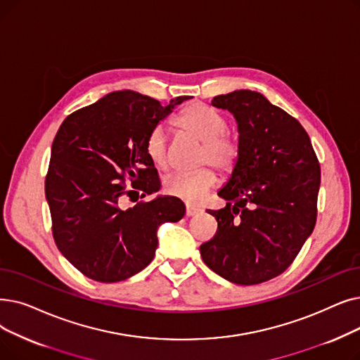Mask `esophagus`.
Returning <instances> with one entry per match:
<instances>
[{
    "label": "esophagus",
    "instance_id": "esophagus-1",
    "mask_svg": "<svg viewBox=\"0 0 360 360\" xmlns=\"http://www.w3.org/2000/svg\"><path fill=\"white\" fill-rule=\"evenodd\" d=\"M200 212H201L200 207H195V206H191V205H186V207H185V214L186 216H194V214H197Z\"/></svg>",
    "mask_w": 360,
    "mask_h": 360
}]
</instances>
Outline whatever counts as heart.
Masks as SVG:
<instances>
[{"mask_svg": "<svg viewBox=\"0 0 360 360\" xmlns=\"http://www.w3.org/2000/svg\"><path fill=\"white\" fill-rule=\"evenodd\" d=\"M175 124L185 134L202 143L200 166L213 165L219 170L229 172L240 159V144L236 136L228 134L226 120L210 107L194 103L175 119ZM146 154L151 163L162 170L169 167L167 139L162 127L153 128L146 138ZM217 184V174L212 167H205L191 175H170L165 179V193L188 202H198Z\"/></svg>", "mask_w": 360, "mask_h": 360, "instance_id": "obj_1", "label": "heart"}]
</instances>
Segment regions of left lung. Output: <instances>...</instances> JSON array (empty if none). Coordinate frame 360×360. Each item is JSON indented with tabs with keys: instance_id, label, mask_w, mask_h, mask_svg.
<instances>
[{
	"instance_id": "obj_1",
	"label": "left lung",
	"mask_w": 360,
	"mask_h": 360,
	"mask_svg": "<svg viewBox=\"0 0 360 360\" xmlns=\"http://www.w3.org/2000/svg\"><path fill=\"white\" fill-rule=\"evenodd\" d=\"M212 105L238 123L240 159L217 193L226 200L209 212L214 237L200 245L207 266L238 285H256L283 274L316 224L321 166L300 122L262 94L240 89Z\"/></svg>"
}]
</instances>
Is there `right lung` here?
<instances>
[{
	"label": "right lung",
	"instance_id": "add662e5",
	"mask_svg": "<svg viewBox=\"0 0 360 360\" xmlns=\"http://www.w3.org/2000/svg\"><path fill=\"white\" fill-rule=\"evenodd\" d=\"M188 98L162 105L138 92L117 91L61 123L45 197L57 248L85 276L110 284L143 271L154 259L159 225L184 217L178 198L138 197L160 188L144 148L148 132ZM127 202L136 205L127 208Z\"/></svg>",
	"mask_w": 360,
	"mask_h": 360
}]
</instances>
